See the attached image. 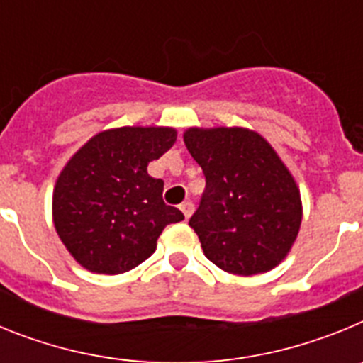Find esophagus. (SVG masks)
<instances>
[{
	"instance_id": "esophagus-1",
	"label": "esophagus",
	"mask_w": 363,
	"mask_h": 363,
	"mask_svg": "<svg viewBox=\"0 0 363 363\" xmlns=\"http://www.w3.org/2000/svg\"><path fill=\"white\" fill-rule=\"evenodd\" d=\"M179 209H182V213H184L185 220H189L191 214L194 213V203H192V201H184V203L179 205Z\"/></svg>"
}]
</instances>
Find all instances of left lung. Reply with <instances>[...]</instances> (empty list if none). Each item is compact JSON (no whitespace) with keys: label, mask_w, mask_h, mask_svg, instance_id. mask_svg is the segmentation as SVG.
I'll return each instance as SVG.
<instances>
[{"label":"left lung","mask_w":363,"mask_h":363,"mask_svg":"<svg viewBox=\"0 0 363 363\" xmlns=\"http://www.w3.org/2000/svg\"><path fill=\"white\" fill-rule=\"evenodd\" d=\"M184 142L205 176L189 225L221 271L251 277L277 267L301 223L300 191L259 134L247 129H189Z\"/></svg>","instance_id":"obj_1"}]
</instances>
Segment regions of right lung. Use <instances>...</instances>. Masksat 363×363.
<instances>
[{"instance_id": "add662e5", "label": "right lung", "mask_w": 363, "mask_h": 363, "mask_svg": "<svg viewBox=\"0 0 363 363\" xmlns=\"http://www.w3.org/2000/svg\"><path fill=\"white\" fill-rule=\"evenodd\" d=\"M169 127H121L96 134L56 182L54 227L78 264L120 274L145 262L182 211L163 201V182L147 165L171 149Z\"/></svg>"}]
</instances>
